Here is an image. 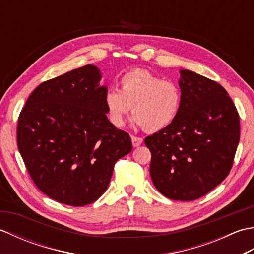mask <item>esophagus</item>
Instances as JSON below:
<instances>
[{
  "mask_svg": "<svg viewBox=\"0 0 254 254\" xmlns=\"http://www.w3.org/2000/svg\"><path fill=\"white\" fill-rule=\"evenodd\" d=\"M131 139H132V144H133L134 147H137V146H139V145H141V144L143 143V138H142V137L132 136Z\"/></svg>",
  "mask_w": 254,
  "mask_h": 254,
  "instance_id": "1",
  "label": "esophagus"
}]
</instances>
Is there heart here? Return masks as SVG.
I'll return each mask as SVG.
<instances>
[{
	"label": "heart",
	"instance_id": "b5f03b06",
	"mask_svg": "<svg viewBox=\"0 0 254 254\" xmlns=\"http://www.w3.org/2000/svg\"><path fill=\"white\" fill-rule=\"evenodd\" d=\"M181 89L175 82L165 80L142 69L127 72L120 79V90L110 88L105 104L113 126L122 127L133 107L134 124L148 132L170 127L179 116Z\"/></svg>",
	"mask_w": 254,
	"mask_h": 254
}]
</instances>
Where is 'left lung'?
<instances>
[{"instance_id":"8db88e82","label":"left lung","mask_w":254,"mask_h":254,"mask_svg":"<svg viewBox=\"0 0 254 254\" xmlns=\"http://www.w3.org/2000/svg\"><path fill=\"white\" fill-rule=\"evenodd\" d=\"M182 102L170 127L145 138L156 189L175 201H193L217 187L233 167L239 115L222 85L180 69Z\"/></svg>"}]
</instances>
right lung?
Here are the masks:
<instances>
[{
  "instance_id": "add662e5",
  "label": "right lung",
  "mask_w": 254,
  "mask_h": 254,
  "mask_svg": "<svg viewBox=\"0 0 254 254\" xmlns=\"http://www.w3.org/2000/svg\"><path fill=\"white\" fill-rule=\"evenodd\" d=\"M88 64L40 84L21 110L17 145L37 188L71 206L97 201L131 137L107 118V86Z\"/></svg>"
}]
</instances>
